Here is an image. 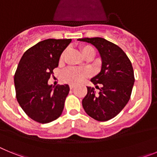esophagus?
I'll return each mask as SVG.
<instances>
[{
	"label": "esophagus",
	"mask_w": 157,
	"mask_h": 157,
	"mask_svg": "<svg viewBox=\"0 0 157 157\" xmlns=\"http://www.w3.org/2000/svg\"><path fill=\"white\" fill-rule=\"evenodd\" d=\"M75 88V86L74 85H70V89L71 90H73Z\"/></svg>",
	"instance_id": "esophagus-1"
}]
</instances>
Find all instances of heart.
<instances>
[{
  "label": "heart",
  "instance_id": "obj_1",
  "mask_svg": "<svg viewBox=\"0 0 157 157\" xmlns=\"http://www.w3.org/2000/svg\"><path fill=\"white\" fill-rule=\"evenodd\" d=\"M82 55H85L86 53L89 52H94V49L90 45H82L80 47ZM64 56V52H63L60 56V59H63ZM90 75V71L86 69H81L74 67H67L65 70L63 71L61 74V78L63 82L70 84H78L85 80L86 77Z\"/></svg>",
  "mask_w": 157,
  "mask_h": 157
}]
</instances>
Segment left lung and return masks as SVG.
Instances as JSON below:
<instances>
[{"instance_id": "obj_1", "label": "left lung", "mask_w": 157, "mask_h": 157, "mask_svg": "<svg viewBox=\"0 0 157 157\" xmlns=\"http://www.w3.org/2000/svg\"><path fill=\"white\" fill-rule=\"evenodd\" d=\"M78 40L94 45L102 60L100 73L91 78L100 92L95 95L94 88L87 86V94L82 100L83 109L94 120L108 121L117 116L130 100L134 83L132 64L121 48L105 38Z\"/></svg>"}]
</instances>
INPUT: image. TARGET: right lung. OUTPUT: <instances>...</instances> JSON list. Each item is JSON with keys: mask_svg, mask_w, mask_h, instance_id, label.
<instances>
[{"mask_svg": "<svg viewBox=\"0 0 157 157\" xmlns=\"http://www.w3.org/2000/svg\"><path fill=\"white\" fill-rule=\"evenodd\" d=\"M71 39H46L23 53L14 76L16 99L34 121L48 123L61 116L69 86L48 85L60 55Z\"/></svg>", "mask_w": 157, "mask_h": 157, "instance_id": "obj_1", "label": "right lung"}]
</instances>
